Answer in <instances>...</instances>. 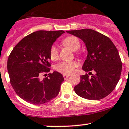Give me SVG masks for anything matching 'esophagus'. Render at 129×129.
I'll return each instance as SVG.
<instances>
[{"instance_id": "34e87169", "label": "esophagus", "mask_w": 129, "mask_h": 129, "mask_svg": "<svg viewBox=\"0 0 129 129\" xmlns=\"http://www.w3.org/2000/svg\"><path fill=\"white\" fill-rule=\"evenodd\" d=\"M63 79H67V78L69 77L70 75H68V74H63Z\"/></svg>"}]
</instances>
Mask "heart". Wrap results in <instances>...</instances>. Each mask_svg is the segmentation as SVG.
I'll use <instances>...</instances> for the list:
<instances>
[{
    "label": "heart",
    "mask_w": 129,
    "mask_h": 129,
    "mask_svg": "<svg viewBox=\"0 0 129 129\" xmlns=\"http://www.w3.org/2000/svg\"><path fill=\"white\" fill-rule=\"evenodd\" d=\"M62 43L66 46L71 48L72 50L75 51L80 47V42L75 36H68L66 37ZM50 57L52 60H55L58 57V49L55 44H53L50 49ZM78 66V63L75 61H62L55 66V69L58 72L63 74H69L73 72L75 67Z\"/></svg>",
    "instance_id": "heart-1"
}]
</instances>
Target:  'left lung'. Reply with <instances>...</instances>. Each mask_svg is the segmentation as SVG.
<instances>
[{
	"mask_svg": "<svg viewBox=\"0 0 129 129\" xmlns=\"http://www.w3.org/2000/svg\"><path fill=\"white\" fill-rule=\"evenodd\" d=\"M67 32L81 39L88 51L82 67L88 74L80 77L74 91L86 99L104 98L115 89L122 72V61L116 47L109 37L94 30L84 28Z\"/></svg>",
	"mask_w": 129,
	"mask_h": 129,
	"instance_id": "1",
	"label": "left lung"
}]
</instances>
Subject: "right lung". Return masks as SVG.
I'll return each instance as SVG.
<instances>
[{"instance_id":"1","label":"right lung","mask_w":129,"mask_h":129,"mask_svg":"<svg viewBox=\"0 0 129 129\" xmlns=\"http://www.w3.org/2000/svg\"><path fill=\"white\" fill-rule=\"evenodd\" d=\"M63 30H38L28 35L13 49L7 60L10 82L17 94L30 104L46 103L57 97L63 81L57 72H50V49Z\"/></svg>"}]
</instances>
